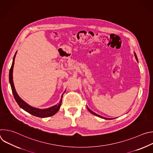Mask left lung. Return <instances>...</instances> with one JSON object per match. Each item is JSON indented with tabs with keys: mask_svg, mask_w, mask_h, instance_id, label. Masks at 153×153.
Listing matches in <instances>:
<instances>
[{
	"mask_svg": "<svg viewBox=\"0 0 153 153\" xmlns=\"http://www.w3.org/2000/svg\"><path fill=\"white\" fill-rule=\"evenodd\" d=\"M134 56H135V57H136V60L137 61H138V59H137V56H136V53H134ZM86 108H87V109H88V110L91 113H92L93 114H94V115H95V116H97V117H100V118H102V119H106V120H111V119H115V118H106V117H102V116H100V115H99V114H96V113H95L94 112H93V111H91L90 109L86 106Z\"/></svg>",
	"mask_w": 153,
	"mask_h": 153,
	"instance_id": "obj_1",
	"label": "left lung"
}]
</instances>
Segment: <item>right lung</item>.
<instances>
[{
    "instance_id": "right-lung-1",
    "label": "right lung",
    "mask_w": 153,
    "mask_h": 153,
    "mask_svg": "<svg viewBox=\"0 0 153 153\" xmlns=\"http://www.w3.org/2000/svg\"><path fill=\"white\" fill-rule=\"evenodd\" d=\"M17 54V51L15 53L13 59V63H12V65L11 67L10 68V73H9V80H10V83L11 85V90H12V92L13 94V96L14 97V99L16 101V102L17 103V104L19 105V106L22 108L24 110H25V111L28 112V113L36 116V117H48L50 116H52L53 115H54L60 109L61 103H62V97H63V95L65 93V91L63 92V93L62 94L61 96V99L60 100L59 102L53 106H51L50 108H45V109H40V108H37L35 107H33L32 106H30V105H28L27 102H25L24 100H23L17 94L15 87L14 85V83H13V67H14V60H15V57H16V55Z\"/></svg>"
}]
</instances>
